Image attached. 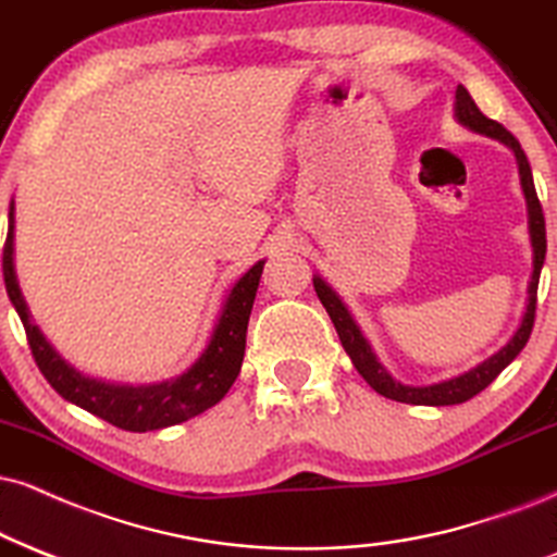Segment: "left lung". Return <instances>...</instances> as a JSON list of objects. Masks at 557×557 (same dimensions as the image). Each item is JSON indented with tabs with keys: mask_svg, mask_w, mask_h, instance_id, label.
<instances>
[{
	"mask_svg": "<svg viewBox=\"0 0 557 557\" xmlns=\"http://www.w3.org/2000/svg\"><path fill=\"white\" fill-rule=\"evenodd\" d=\"M455 119L462 123V126H468L470 132L491 136V139H498L500 144H506V147L513 152V157H517V164H519V181H521V190H524V198H527V224H530V243H532V276H530V286H527V310H524V314H521L517 333L511 335L509 343H506L504 348H498V351L488 356L485 361H480L478 367H472L470 372L451 376V380H444L436 384H423V387H416V384H403L382 367L380 359H376L372 346H369V341L363 338L361 327L356 325L351 312H348V307L343 305V299L338 297V294H335L320 276L312 278L314 292H318L322 307H325L327 314H331L335 331H338V338L343 343V348H346V354L351 356L356 372L367 380V384L374 389V393L389 397V400L408 403V405H459V403L470 400V397L483 393V389L488 387V384L496 380V376L504 372V369L509 367L513 359H517L521 348H524L527 341H530V333L534 325V310H537L540 271H542V263H545V252H547L545 216H542L537 190H534L530 160H527L521 144L513 139V134L506 132L498 121H491L488 115L480 113L475 100L470 98V92L462 85H457Z\"/></svg>",
	"mask_w": 557,
	"mask_h": 557,
	"instance_id": "1",
	"label": "left lung"
}]
</instances>
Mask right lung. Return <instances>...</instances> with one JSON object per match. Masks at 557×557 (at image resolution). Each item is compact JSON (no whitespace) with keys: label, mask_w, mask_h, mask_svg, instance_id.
Wrapping results in <instances>:
<instances>
[{"label":"right lung","mask_w":557,"mask_h":557,"mask_svg":"<svg viewBox=\"0 0 557 557\" xmlns=\"http://www.w3.org/2000/svg\"><path fill=\"white\" fill-rule=\"evenodd\" d=\"M263 265L265 260H258L250 271L237 278V284L226 294L209 346L181 376L154 384H119L95 380V376H87L79 369H74L46 341L36 322L30 320V310H27L15 276V201H10V230H7L2 252V273L7 297L15 305L20 320H23L33 359H36L40 374L64 400L79 405L87 413L119 425L123 431L144 434V431L168 429V425L201 416L203 410L214 408L230 393L239 374V367H243L247 320H250Z\"/></svg>","instance_id":"right-lung-1"}]
</instances>
